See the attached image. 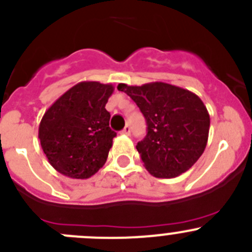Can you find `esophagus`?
I'll return each mask as SVG.
<instances>
[{
  "instance_id": "34e87169",
  "label": "esophagus",
  "mask_w": 252,
  "mask_h": 252,
  "mask_svg": "<svg viewBox=\"0 0 252 252\" xmlns=\"http://www.w3.org/2000/svg\"><path fill=\"white\" fill-rule=\"evenodd\" d=\"M122 133H123V134H126V135H129V134H130V126H126V128H124L123 130H122Z\"/></svg>"
}]
</instances>
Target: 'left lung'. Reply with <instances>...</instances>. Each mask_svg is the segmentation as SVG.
Returning <instances> with one entry per match:
<instances>
[{"label":"left lung","instance_id":"8db88e82","mask_svg":"<svg viewBox=\"0 0 252 252\" xmlns=\"http://www.w3.org/2000/svg\"><path fill=\"white\" fill-rule=\"evenodd\" d=\"M147 121V135L137 150L155 178H175L189 170L208 143L210 117L203 100L188 89L152 82L143 86L121 83Z\"/></svg>","mask_w":252,"mask_h":252}]
</instances>
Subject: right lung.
Listing matches in <instances>:
<instances>
[{"label":"right lung","mask_w":252,"mask_h":252,"mask_svg":"<svg viewBox=\"0 0 252 252\" xmlns=\"http://www.w3.org/2000/svg\"><path fill=\"white\" fill-rule=\"evenodd\" d=\"M112 84L81 82L44 113L38 138L49 164L73 179H88L107 161L113 138L105 109Z\"/></svg>","instance_id":"1"}]
</instances>
